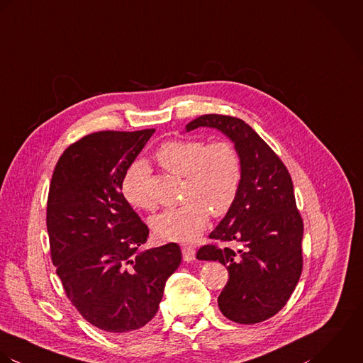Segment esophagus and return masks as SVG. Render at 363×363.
<instances>
[{
  "mask_svg": "<svg viewBox=\"0 0 363 363\" xmlns=\"http://www.w3.org/2000/svg\"><path fill=\"white\" fill-rule=\"evenodd\" d=\"M195 254H196V251L192 247H182V255H184V259L186 262L194 261L195 259Z\"/></svg>",
  "mask_w": 363,
  "mask_h": 363,
  "instance_id": "obj_1",
  "label": "esophagus"
}]
</instances>
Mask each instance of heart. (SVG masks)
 I'll list each match as a JSON object with an SVG mask.
<instances>
[{
	"label": "heart",
	"mask_w": 363,
	"mask_h": 363,
	"mask_svg": "<svg viewBox=\"0 0 363 363\" xmlns=\"http://www.w3.org/2000/svg\"><path fill=\"white\" fill-rule=\"evenodd\" d=\"M155 160L165 171L184 178L185 202L152 218V231L164 241L192 242L206 228L209 212L221 216L233 206L241 182L240 157L227 142L169 140L157 150ZM148 178L145 162H135L123 177L122 194L136 209L154 208Z\"/></svg>",
	"instance_id": "1"
}]
</instances>
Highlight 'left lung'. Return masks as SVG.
I'll return each mask as SVG.
<instances>
[{
    "label": "left lung",
    "mask_w": 363,
    "mask_h": 363,
    "mask_svg": "<svg viewBox=\"0 0 363 363\" xmlns=\"http://www.w3.org/2000/svg\"><path fill=\"white\" fill-rule=\"evenodd\" d=\"M198 128L221 132L240 157L237 198L209 237L242 247L234 251L205 245L196 258L227 267L228 282L218 298L224 317L238 324L265 321L286 304L303 268V221L291 178L279 157L244 121L202 115L185 132Z\"/></svg>",
    "instance_id": "8db88e82"
}]
</instances>
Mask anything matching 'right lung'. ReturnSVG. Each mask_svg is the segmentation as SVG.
<instances>
[{
	"instance_id": "add662e5",
	"label": "right lung",
	"mask_w": 363,
	"mask_h": 363,
	"mask_svg": "<svg viewBox=\"0 0 363 363\" xmlns=\"http://www.w3.org/2000/svg\"><path fill=\"white\" fill-rule=\"evenodd\" d=\"M155 129L98 132L59 158L49 189L48 233L67 297L92 325L113 335L140 331L158 311L182 254L175 242L143 250L148 227L122 181Z\"/></svg>"
}]
</instances>
